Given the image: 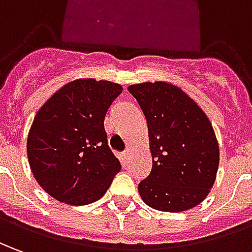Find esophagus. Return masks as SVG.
<instances>
[{"instance_id":"1","label":"esophagus","mask_w":252,"mask_h":252,"mask_svg":"<svg viewBox=\"0 0 252 252\" xmlns=\"http://www.w3.org/2000/svg\"><path fill=\"white\" fill-rule=\"evenodd\" d=\"M127 156H129V149H126V151L122 154L123 159H127Z\"/></svg>"}]
</instances>
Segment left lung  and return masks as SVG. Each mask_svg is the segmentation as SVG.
<instances>
[{
	"label": "left lung",
	"mask_w": 252,
	"mask_h": 252,
	"mask_svg": "<svg viewBox=\"0 0 252 252\" xmlns=\"http://www.w3.org/2000/svg\"><path fill=\"white\" fill-rule=\"evenodd\" d=\"M148 125L152 170L138 184L145 204L159 211L192 209L209 195L220 164V148L202 108L167 82L127 88Z\"/></svg>",
	"instance_id": "obj_1"
}]
</instances>
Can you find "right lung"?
<instances>
[{
    "mask_svg": "<svg viewBox=\"0 0 252 252\" xmlns=\"http://www.w3.org/2000/svg\"><path fill=\"white\" fill-rule=\"evenodd\" d=\"M122 86L76 79L39 108L27 138L31 171L59 202L83 206L98 200L121 171L108 147L104 118Z\"/></svg>",
    "mask_w": 252,
    "mask_h": 252,
    "instance_id": "obj_1",
    "label": "right lung"
}]
</instances>
